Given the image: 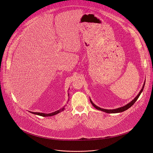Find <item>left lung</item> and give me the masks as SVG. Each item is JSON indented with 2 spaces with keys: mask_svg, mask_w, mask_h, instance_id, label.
<instances>
[{
  "mask_svg": "<svg viewBox=\"0 0 153 153\" xmlns=\"http://www.w3.org/2000/svg\"><path fill=\"white\" fill-rule=\"evenodd\" d=\"M145 82L144 84H143V87H142V88L141 91L139 92V93L138 95L135 97L134 99H133L131 102H129V103H128L127 105H125L124 106H122V107H120V108H117V109H114V110H106V109H102V108H100V107L96 106V105H94V104L93 103V102L91 101V100H90V102H91V104L93 105V106H94V108H96L97 109V110L102 111L105 112V113H117L123 112V111H124L128 110V109L131 106H133V105H134V103L136 102V101L138 99L139 97L140 96V94L142 93V91H143V90L144 86H145Z\"/></svg>",
  "mask_w": 153,
  "mask_h": 153,
  "instance_id": "8db88e82",
  "label": "left lung"
}]
</instances>
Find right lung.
Wrapping results in <instances>:
<instances>
[{"label":"right lung","mask_w":153,"mask_h":153,"mask_svg":"<svg viewBox=\"0 0 153 153\" xmlns=\"http://www.w3.org/2000/svg\"><path fill=\"white\" fill-rule=\"evenodd\" d=\"M65 110V106L63 107L62 109H60V110H57L54 113H50V114H45V113H34V112H31V113L33 114H36V115H39V116H43V117H47V116H54V115H56L58 113H59L61 111H63V110Z\"/></svg>","instance_id":"add662e5"}]
</instances>
